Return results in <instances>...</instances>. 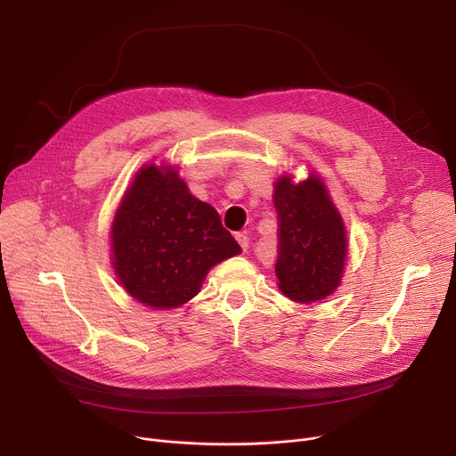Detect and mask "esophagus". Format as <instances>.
I'll return each mask as SVG.
<instances>
[{
  "mask_svg": "<svg viewBox=\"0 0 456 456\" xmlns=\"http://www.w3.org/2000/svg\"><path fill=\"white\" fill-rule=\"evenodd\" d=\"M236 240H238V244H240V248L244 251L249 249V236L246 232H236Z\"/></svg>",
  "mask_w": 456,
  "mask_h": 456,
  "instance_id": "1",
  "label": "esophagus"
}]
</instances>
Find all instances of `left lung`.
Instances as JSON below:
<instances>
[{"label": "left lung", "mask_w": 456, "mask_h": 456, "mask_svg": "<svg viewBox=\"0 0 456 456\" xmlns=\"http://www.w3.org/2000/svg\"><path fill=\"white\" fill-rule=\"evenodd\" d=\"M273 205L279 218L275 275L286 297L320 301L340 284L346 260V229L323 183L310 175L294 184L281 177Z\"/></svg>", "instance_id": "8db88e82"}]
</instances>
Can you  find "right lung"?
Returning a JSON list of instances; mask_svg holds the SVG:
<instances>
[{
	"mask_svg": "<svg viewBox=\"0 0 456 456\" xmlns=\"http://www.w3.org/2000/svg\"><path fill=\"white\" fill-rule=\"evenodd\" d=\"M112 253L129 296L146 306L175 308L200 292L214 265L242 248L175 170L151 164L136 174L114 216Z\"/></svg>",
	"mask_w": 456,
	"mask_h": 456,
	"instance_id": "1",
	"label": "right lung"
}]
</instances>
